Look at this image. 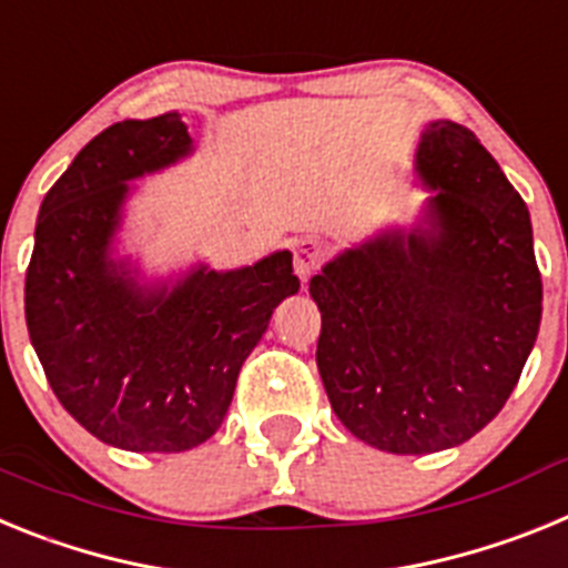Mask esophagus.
<instances>
[{
	"label": "esophagus",
	"mask_w": 568,
	"mask_h": 568,
	"mask_svg": "<svg viewBox=\"0 0 568 568\" xmlns=\"http://www.w3.org/2000/svg\"><path fill=\"white\" fill-rule=\"evenodd\" d=\"M329 255V241L327 239H318V235H307V239H301L295 244V273L301 278H307L313 275L315 270L327 261Z\"/></svg>",
	"instance_id": "obj_1"
}]
</instances>
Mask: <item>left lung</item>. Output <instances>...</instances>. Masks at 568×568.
Listing matches in <instances>:
<instances>
[{
  "mask_svg": "<svg viewBox=\"0 0 568 568\" xmlns=\"http://www.w3.org/2000/svg\"><path fill=\"white\" fill-rule=\"evenodd\" d=\"M433 227L349 250L310 281L341 424L395 455L449 449L504 409L540 327L529 210L471 130L426 128Z\"/></svg>",
  "mask_w": 568,
  "mask_h": 568,
  "instance_id": "8db88e82",
  "label": "left lung"
}]
</instances>
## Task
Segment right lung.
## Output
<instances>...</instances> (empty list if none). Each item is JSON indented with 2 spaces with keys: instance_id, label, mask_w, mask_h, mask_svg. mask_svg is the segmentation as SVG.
Listing matches in <instances>:
<instances>
[{
  "instance_id": "obj_1",
  "label": "right lung",
  "mask_w": 568,
  "mask_h": 568,
  "mask_svg": "<svg viewBox=\"0 0 568 568\" xmlns=\"http://www.w3.org/2000/svg\"><path fill=\"white\" fill-rule=\"evenodd\" d=\"M190 150L179 110L115 122L44 195L24 275V321L50 389L90 435L130 453H184L222 426L241 364L298 293L293 253L195 270L173 293L135 287L108 261L130 179Z\"/></svg>"
}]
</instances>
